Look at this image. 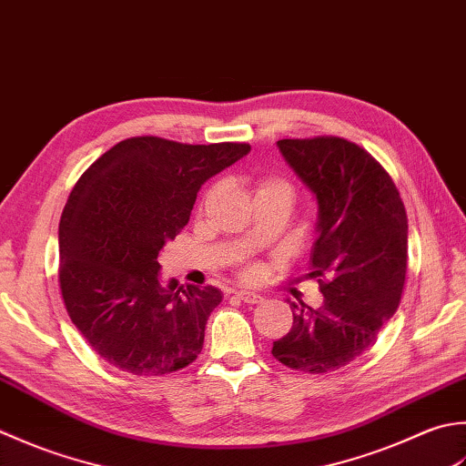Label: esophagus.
<instances>
[{"label": "esophagus", "instance_id": "34e87169", "mask_svg": "<svg viewBox=\"0 0 466 466\" xmlns=\"http://www.w3.org/2000/svg\"><path fill=\"white\" fill-rule=\"evenodd\" d=\"M235 296L245 303H259L263 299L261 293H255V291H249V289H237Z\"/></svg>", "mask_w": 466, "mask_h": 466}]
</instances>
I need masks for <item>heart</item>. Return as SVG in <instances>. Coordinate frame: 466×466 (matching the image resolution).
Segmentation results:
<instances>
[{"label":"heart","instance_id":"obj_1","mask_svg":"<svg viewBox=\"0 0 466 466\" xmlns=\"http://www.w3.org/2000/svg\"><path fill=\"white\" fill-rule=\"evenodd\" d=\"M268 191H286L291 195V187L286 183L283 178H275V177H265L258 183V193H268ZM261 273L259 263L247 261L241 265V275L243 278H258Z\"/></svg>","mask_w":466,"mask_h":466}]
</instances>
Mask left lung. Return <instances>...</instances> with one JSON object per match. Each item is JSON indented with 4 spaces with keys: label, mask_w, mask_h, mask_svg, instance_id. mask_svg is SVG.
<instances>
[{
    "label": "left lung",
    "mask_w": 466,
    "mask_h": 466,
    "mask_svg": "<svg viewBox=\"0 0 466 466\" xmlns=\"http://www.w3.org/2000/svg\"><path fill=\"white\" fill-rule=\"evenodd\" d=\"M283 158L319 205L309 278L324 306L289 301L293 326L273 358L308 374L334 372L374 346L400 306L408 219L400 193L378 160L339 137L278 140Z\"/></svg>",
    "instance_id": "1"
}]
</instances>
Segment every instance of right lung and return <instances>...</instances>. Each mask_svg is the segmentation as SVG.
<instances>
[{"instance_id": "add662e5", "label": "right lung", "mask_w": 466, "mask_h": 466, "mask_svg": "<svg viewBox=\"0 0 466 466\" xmlns=\"http://www.w3.org/2000/svg\"><path fill=\"white\" fill-rule=\"evenodd\" d=\"M247 142L120 140L84 170L60 219L58 281L72 324L102 360L165 376L201 354L221 291L160 286L158 258L188 223L198 188L249 153Z\"/></svg>"}]
</instances>
